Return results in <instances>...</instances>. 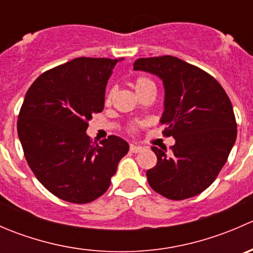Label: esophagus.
<instances>
[{"mask_svg": "<svg viewBox=\"0 0 253 253\" xmlns=\"http://www.w3.org/2000/svg\"><path fill=\"white\" fill-rule=\"evenodd\" d=\"M129 149H131L132 153H141L143 150L142 147H139V145H133L131 144V147H129Z\"/></svg>", "mask_w": 253, "mask_h": 253, "instance_id": "1", "label": "esophagus"}]
</instances>
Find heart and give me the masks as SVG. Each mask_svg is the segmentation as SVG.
<instances>
[{"label":"heart","instance_id":"b5f03b06","mask_svg":"<svg viewBox=\"0 0 253 253\" xmlns=\"http://www.w3.org/2000/svg\"><path fill=\"white\" fill-rule=\"evenodd\" d=\"M150 86H154V83L152 82V79L145 77V76H138V77L134 79V88H136L137 93L138 94L142 93V91L145 90V89L150 88ZM115 94H116V86H111V88L109 89L108 93H106V96H105L106 105H110ZM134 129H136V126H134V125H131V126L128 127L129 132H133Z\"/></svg>","mask_w":253,"mask_h":253}]
</instances>
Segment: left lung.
<instances>
[{
	"label": "left lung",
	"mask_w": 253,
	"mask_h": 253,
	"mask_svg": "<svg viewBox=\"0 0 253 253\" xmlns=\"http://www.w3.org/2000/svg\"><path fill=\"white\" fill-rule=\"evenodd\" d=\"M136 71L164 83L165 137L171 152L152 147L157 165L147 171L150 187L172 201L200 195L216 178L236 141V120L228 94L215 78L174 56L138 58Z\"/></svg>",
	"instance_id": "1"
}]
</instances>
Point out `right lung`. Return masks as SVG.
<instances>
[{
    "label": "right lung",
    "mask_w": 253,
    "mask_h": 253,
    "mask_svg": "<svg viewBox=\"0 0 253 253\" xmlns=\"http://www.w3.org/2000/svg\"><path fill=\"white\" fill-rule=\"evenodd\" d=\"M117 61L75 58L40 75L25 94L17 122L24 157L40 183L66 202L103 196L129 149L117 136L91 144L85 133L89 120L103 111Z\"/></svg>",
    "instance_id": "right-lung-1"
}]
</instances>
